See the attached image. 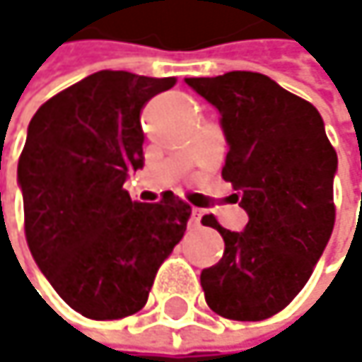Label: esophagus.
Masks as SVG:
<instances>
[{
	"label": "esophagus",
	"mask_w": 362,
	"mask_h": 362,
	"mask_svg": "<svg viewBox=\"0 0 362 362\" xmlns=\"http://www.w3.org/2000/svg\"><path fill=\"white\" fill-rule=\"evenodd\" d=\"M201 218H203V209H199V207H194L192 209V214H190V226H201Z\"/></svg>",
	"instance_id": "esophagus-1"
}]
</instances>
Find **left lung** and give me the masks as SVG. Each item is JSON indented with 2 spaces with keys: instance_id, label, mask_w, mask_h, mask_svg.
<instances>
[{
  "instance_id": "1",
  "label": "left lung",
  "mask_w": 362,
  "mask_h": 362,
  "mask_svg": "<svg viewBox=\"0 0 362 362\" xmlns=\"http://www.w3.org/2000/svg\"><path fill=\"white\" fill-rule=\"evenodd\" d=\"M186 83L222 115L228 155L222 178L250 222L226 230L222 259L201 272L207 306L230 321H264L308 283L335 224L337 155L319 110L262 73L233 71Z\"/></svg>"
}]
</instances>
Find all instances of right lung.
Returning a JSON list of instances; mask_svg holds the SVG:
<instances>
[{
    "mask_svg": "<svg viewBox=\"0 0 362 362\" xmlns=\"http://www.w3.org/2000/svg\"><path fill=\"white\" fill-rule=\"evenodd\" d=\"M176 77L98 71L43 103L18 159L25 237L56 293L94 321L144 308L159 266L186 230L190 205L172 190L132 201L142 168L144 105Z\"/></svg>",
    "mask_w": 362,
    "mask_h": 362,
    "instance_id": "1",
    "label": "right lung"
}]
</instances>
